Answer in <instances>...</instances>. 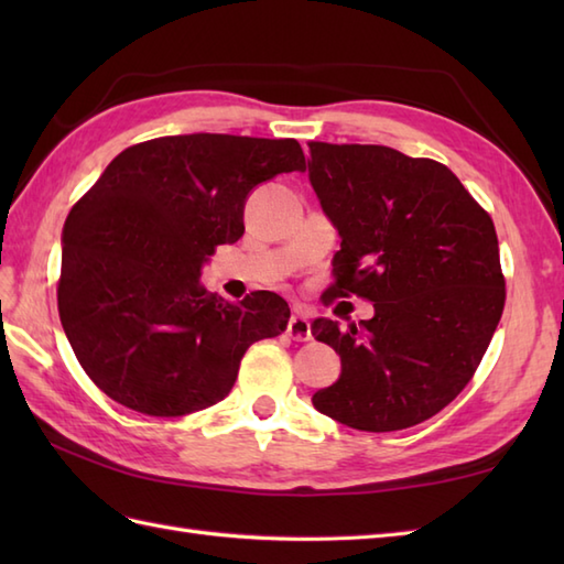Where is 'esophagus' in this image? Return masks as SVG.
Masks as SVG:
<instances>
[{
  "label": "esophagus",
  "instance_id": "1",
  "mask_svg": "<svg viewBox=\"0 0 564 564\" xmlns=\"http://www.w3.org/2000/svg\"><path fill=\"white\" fill-rule=\"evenodd\" d=\"M289 337L297 341L313 339V327H310V319L307 315L301 313V310H297V313L289 319Z\"/></svg>",
  "mask_w": 564,
  "mask_h": 564
}]
</instances>
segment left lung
<instances>
[{
	"label": "left lung",
	"instance_id": "1",
	"mask_svg": "<svg viewBox=\"0 0 564 564\" xmlns=\"http://www.w3.org/2000/svg\"><path fill=\"white\" fill-rule=\"evenodd\" d=\"M310 158L341 237L329 293L376 307L358 327L315 319V339L341 358L315 410L376 434L422 424L470 382L505 313L495 223L436 160L332 142H310Z\"/></svg>",
	"mask_w": 564,
	"mask_h": 564
}]
</instances>
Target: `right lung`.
Wrapping results in <instances>:
<instances>
[{"mask_svg":"<svg viewBox=\"0 0 564 564\" xmlns=\"http://www.w3.org/2000/svg\"><path fill=\"white\" fill-rule=\"evenodd\" d=\"M305 172L297 140L194 133L123 150L72 206L57 281L79 366L118 404L184 416L232 390L239 361L289 325L271 291L227 303L200 283L218 245L245 235L249 191Z\"/></svg>","mask_w":564,"mask_h":564,"instance_id":"right-lung-1","label":"right lung"}]
</instances>
